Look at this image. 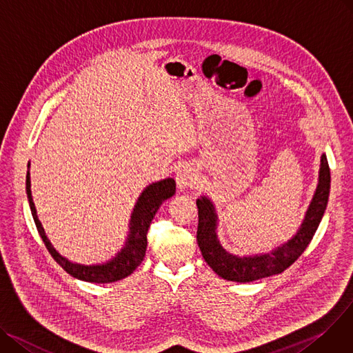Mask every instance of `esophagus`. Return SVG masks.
<instances>
[{
	"mask_svg": "<svg viewBox=\"0 0 353 353\" xmlns=\"http://www.w3.org/2000/svg\"><path fill=\"white\" fill-rule=\"evenodd\" d=\"M176 183L181 190L192 188L198 182V172L190 163H183L176 172Z\"/></svg>",
	"mask_w": 353,
	"mask_h": 353,
	"instance_id": "esophagus-1",
	"label": "esophagus"
}]
</instances>
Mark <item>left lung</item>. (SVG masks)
Here are the masks:
<instances>
[{
	"label": "left lung",
	"mask_w": 353,
	"mask_h": 353,
	"mask_svg": "<svg viewBox=\"0 0 353 353\" xmlns=\"http://www.w3.org/2000/svg\"><path fill=\"white\" fill-rule=\"evenodd\" d=\"M330 190V171L326 155L321 157L319 182L315 195L306 211L305 219L296 235L269 254L254 256H238L226 252L216 236V212L210 198L196 199L198 231L196 241L205 262L226 281L252 282L261 278L283 272L306 250L312 241L325 214Z\"/></svg>",
	"instance_id": "8db88e82"
}]
</instances>
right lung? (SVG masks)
I'll use <instances>...</instances> for the list:
<instances>
[{
    "label": "right lung",
    "instance_id": "1",
    "mask_svg": "<svg viewBox=\"0 0 353 353\" xmlns=\"http://www.w3.org/2000/svg\"><path fill=\"white\" fill-rule=\"evenodd\" d=\"M30 168V163H28ZM26 190L27 196L30 202L31 214L35 222V226L38 230L39 236L43 238L44 245L47 246L48 252L51 256L57 261L59 266H62L65 272H68L71 276L87 281V282H95V283H110L115 281H121L131 275L135 269L141 265L145 256V251H147V234L148 228L158 212L159 206L163 201L170 199L175 194V181L172 178H167L158 181L155 183H151L150 186L143 190V192L139 195L134 212L131 215L130 221V235L127 238L125 245H123L122 250L108 262L105 263H98V265H82L68 261L62 255H59L51 242L48 241L44 228L41 225L35 205L32 202L31 195V181H30V171L27 172V181H26Z\"/></svg>",
    "mask_w": 353,
    "mask_h": 353
}]
</instances>
